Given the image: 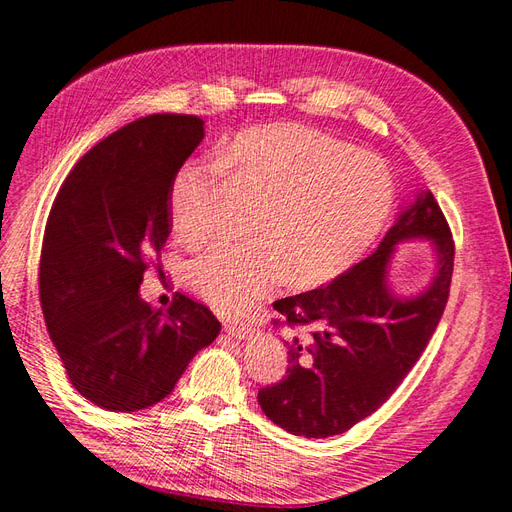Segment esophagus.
Here are the masks:
<instances>
[{"mask_svg": "<svg viewBox=\"0 0 512 512\" xmlns=\"http://www.w3.org/2000/svg\"><path fill=\"white\" fill-rule=\"evenodd\" d=\"M225 332L232 336V338H236V340H251L253 334H255L251 327H227Z\"/></svg>", "mask_w": 512, "mask_h": 512, "instance_id": "34e87169", "label": "esophagus"}]
</instances>
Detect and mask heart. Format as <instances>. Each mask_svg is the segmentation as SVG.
I'll use <instances>...</instances> for the list:
<instances>
[{
    "label": "heart",
    "mask_w": 512,
    "mask_h": 512,
    "mask_svg": "<svg viewBox=\"0 0 512 512\" xmlns=\"http://www.w3.org/2000/svg\"><path fill=\"white\" fill-rule=\"evenodd\" d=\"M223 174L255 195L253 244H214L189 263V283L219 315L238 319L291 276L310 289L368 251L393 204L385 163L293 123L244 131L219 157ZM219 170L187 163L170 185L174 232L200 242L225 191Z\"/></svg>",
    "instance_id": "b5f03b06"
}]
</instances>
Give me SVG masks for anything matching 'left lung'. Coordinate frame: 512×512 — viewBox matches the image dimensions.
I'll return each mask as SVG.
<instances>
[{
	"instance_id": "obj_1",
	"label": "left lung",
	"mask_w": 512,
	"mask_h": 512,
	"mask_svg": "<svg viewBox=\"0 0 512 512\" xmlns=\"http://www.w3.org/2000/svg\"><path fill=\"white\" fill-rule=\"evenodd\" d=\"M431 244L435 270L417 292L392 285L397 246ZM455 246L432 191L402 204L376 251L327 287L276 300L287 325L306 327L287 340V376L259 389L266 417L293 436L344 434L381 408L436 332L449 300Z\"/></svg>"
}]
</instances>
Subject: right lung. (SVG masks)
<instances>
[{"mask_svg":"<svg viewBox=\"0 0 512 512\" xmlns=\"http://www.w3.org/2000/svg\"><path fill=\"white\" fill-rule=\"evenodd\" d=\"M204 140V121L151 114L82 157L53 204L40 257L46 329L72 387L136 412L172 393L221 323L178 293L168 312L142 295L146 257L170 236V185Z\"/></svg>","mask_w":512,"mask_h":512,"instance_id":"obj_1","label":"right lung"}]
</instances>
